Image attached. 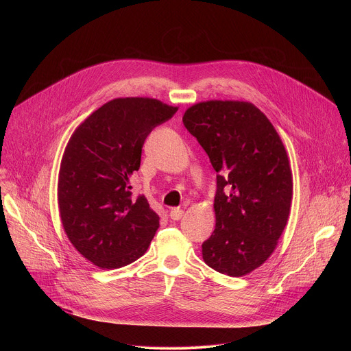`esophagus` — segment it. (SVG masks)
Listing matches in <instances>:
<instances>
[{"label":"esophagus","instance_id":"1","mask_svg":"<svg viewBox=\"0 0 351 351\" xmlns=\"http://www.w3.org/2000/svg\"><path fill=\"white\" fill-rule=\"evenodd\" d=\"M169 217L172 221H179L183 217V210L182 208H172L169 213Z\"/></svg>","mask_w":351,"mask_h":351}]
</instances>
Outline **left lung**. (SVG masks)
<instances>
[{
    "label": "left lung",
    "instance_id": "8db88e82",
    "mask_svg": "<svg viewBox=\"0 0 351 351\" xmlns=\"http://www.w3.org/2000/svg\"><path fill=\"white\" fill-rule=\"evenodd\" d=\"M183 125L218 173L217 223L202 245L203 258L223 275H247L269 258L289 218L293 182L285 145L268 118L245 101L198 103Z\"/></svg>",
    "mask_w": 351,
    "mask_h": 351
}]
</instances>
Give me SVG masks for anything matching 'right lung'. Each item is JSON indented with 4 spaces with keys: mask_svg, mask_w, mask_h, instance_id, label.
<instances>
[{
    "mask_svg": "<svg viewBox=\"0 0 351 351\" xmlns=\"http://www.w3.org/2000/svg\"><path fill=\"white\" fill-rule=\"evenodd\" d=\"M176 111L154 98H115L72 134L60 169V214L68 239L94 265L132 264L160 228L147 198L132 194L129 176L140 168L147 136Z\"/></svg>",
    "mask_w": 351,
    "mask_h": 351,
    "instance_id": "right-lung-1",
    "label": "right lung"
}]
</instances>
